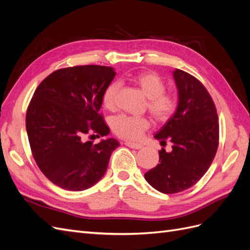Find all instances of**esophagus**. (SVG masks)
<instances>
[{
  "mask_svg": "<svg viewBox=\"0 0 250 250\" xmlns=\"http://www.w3.org/2000/svg\"><path fill=\"white\" fill-rule=\"evenodd\" d=\"M125 145L127 147L132 148V149H141V148H143V146L141 145V144H135V143H132V142H126Z\"/></svg>",
  "mask_w": 250,
  "mask_h": 250,
  "instance_id": "obj_1",
  "label": "esophagus"
}]
</instances>
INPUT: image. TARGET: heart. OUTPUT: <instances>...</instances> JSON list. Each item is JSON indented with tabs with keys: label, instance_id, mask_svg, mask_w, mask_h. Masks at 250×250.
I'll return each mask as SVG.
<instances>
[{
	"label": "heart",
	"instance_id": "heart-1",
	"mask_svg": "<svg viewBox=\"0 0 250 250\" xmlns=\"http://www.w3.org/2000/svg\"><path fill=\"white\" fill-rule=\"evenodd\" d=\"M129 81L137 86L143 95L148 98L147 106L151 115L156 121L164 122L173 116L177 108V99L172 94L165 93L166 84L164 79L154 72H141L130 76ZM119 90V83L112 82L105 88L102 102L105 108L116 107V99ZM150 126L146 118H135L127 115H119L111 120V128L119 137L128 140H138Z\"/></svg>",
	"mask_w": 250,
	"mask_h": 250
}]
</instances>
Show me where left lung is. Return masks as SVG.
<instances>
[{"mask_svg": "<svg viewBox=\"0 0 250 250\" xmlns=\"http://www.w3.org/2000/svg\"><path fill=\"white\" fill-rule=\"evenodd\" d=\"M173 77L178 103L173 116L154 138L172 143V151H158L156 167L145 174L147 183L165 194L183 192L207 173L219 144V122L215 104L202 83L175 69Z\"/></svg>", "mask_w": 250, "mask_h": 250, "instance_id": "1", "label": "left lung"}]
</instances>
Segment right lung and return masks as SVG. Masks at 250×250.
Wrapping results in <instances>:
<instances>
[{
  "instance_id": "add662e5",
  "label": "right lung",
  "mask_w": 250,
  "mask_h": 250,
  "mask_svg": "<svg viewBox=\"0 0 250 250\" xmlns=\"http://www.w3.org/2000/svg\"><path fill=\"white\" fill-rule=\"evenodd\" d=\"M115 76L111 66L65 67L50 74L34 92L26 115L30 147L43 175L64 190L97 184L120 146L112 138L97 144L84 140L90 130L98 138L109 133L99 110Z\"/></svg>"
}]
</instances>
